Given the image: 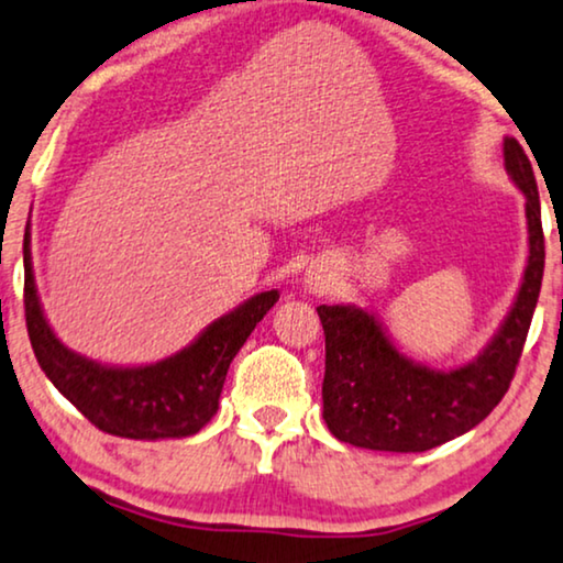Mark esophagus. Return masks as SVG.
Wrapping results in <instances>:
<instances>
[{
    "label": "esophagus",
    "instance_id": "obj_1",
    "mask_svg": "<svg viewBox=\"0 0 563 563\" xmlns=\"http://www.w3.org/2000/svg\"><path fill=\"white\" fill-rule=\"evenodd\" d=\"M306 283H309L311 290H324L329 288V283H332V275H329L324 267H311L309 273H306Z\"/></svg>",
    "mask_w": 563,
    "mask_h": 563
}]
</instances>
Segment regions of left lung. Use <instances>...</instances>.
Segmentation results:
<instances>
[{"mask_svg":"<svg viewBox=\"0 0 563 563\" xmlns=\"http://www.w3.org/2000/svg\"><path fill=\"white\" fill-rule=\"evenodd\" d=\"M505 169L526 195L528 265L499 332L471 363L434 371L396 350L371 311L340 303L317 309L327 340L324 422L336 440L422 453L474 430L507 394L541 294L545 244L533 167L515 139H505Z\"/></svg>","mask_w":563,"mask_h":563,"instance_id":"8db88e82","label":"left lung"}]
</instances>
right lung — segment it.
<instances>
[{
  "label": "right lung",
  "mask_w": 563,
  "mask_h": 563,
  "mask_svg": "<svg viewBox=\"0 0 563 563\" xmlns=\"http://www.w3.org/2000/svg\"><path fill=\"white\" fill-rule=\"evenodd\" d=\"M25 321L33 352L51 384L102 432L131 440L190 438L211 422L231 360L280 294L265 290L208 324L185 350L139 368L95 363L66 347L43 317L30 229L22 242Z\"/></svg>",
  "instance_id": "add662e5"
}]
</instances>
